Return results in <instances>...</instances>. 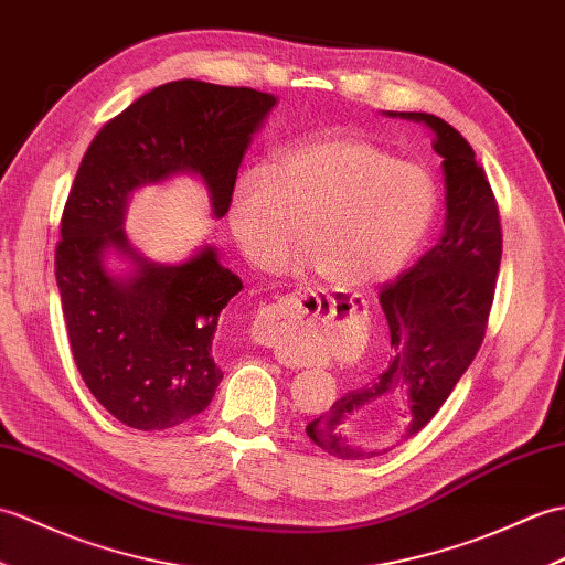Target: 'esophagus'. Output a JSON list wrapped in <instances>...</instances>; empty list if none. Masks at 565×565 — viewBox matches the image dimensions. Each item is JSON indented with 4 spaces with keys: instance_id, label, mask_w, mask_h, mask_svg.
I'll return each instance as SVG.
<instances>
[{
    "instance_id": "34e87169",
    "label": "esophagus",
    "mask_w": 565,
    "mask_h": 565,
    "mask_svg": "<svg viewBox=\"0 0 565 565\" xmlns=\"http://www.w3.org/2000/svg\"><path fill=\"white\" fill-rule=\"evenodd\" d=\"M334 315L332 298L312 291L288 294L271 306L262 308L255 320V339L267 347L281 349L286 339H291L308 320H330Z\"/></svg>"
}]
</instances>
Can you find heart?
<instances>
[{"mask_svg":"<svg viewBox=\"0 0 565 565\" xmlns=\"http://www.w3.org/2000/svg\"><path fill=\"white\" fill-rule=\"evenodd\" d=\"M436 182L356 137H320L245 168L228 192V226L257 267H274L298 243L334 288L385 284L422 245L436 216Z\"/></svg>","mask_w":565,"mask_h":565,"instance_id":"obj_1","label":"heart"}]
</instances>
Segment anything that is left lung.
<instances>
[{
    "label": "left lung",
    "instance_id": "obj_1",
    "mask_svg": "<svg viewBox=\"0 0 565 565\" xmlns=\"http://www.w3.org/2000/svg\"><path fill=\"white\" fill-rule=\"evenodd\" d=\"M385 115L433 132L443 159L445 223L440 241L380 291L395 349L387 369L306 428L315 445L342 460L390 452L438 414L483 342L501 269V218L467 139L436 115Z\"/></svg>",
    "mask_w": 565,
    "mask_h": 565
}]
</instances>
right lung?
I'll return each instance as SVG.
<instances>
[{
  "label": "right lung",
  "instance_id": "obj_1",
  "mask_svg": "<svg viewBox=\"0 0 565 565\" xmlns=\"http://www.w3.org/2000/svg\"><path fill=\"white\" fill-rule=\"evenodd\" d=\"M277 96L182 78L149 90L105 125L76 170L62 214L55 277L72 356L117 422L163 430L204 412L221 383L214 337L243 281L202 245L180 265L143 257L125 231L141 188L192 175L212 216ZM115 256L122 273L109 269Z\"/></svg>",
  "mask_w": 565,
  "mask_h": 565
}]
</instances>
